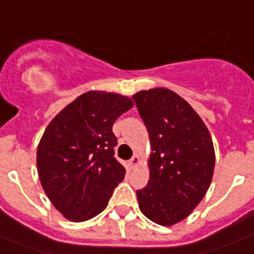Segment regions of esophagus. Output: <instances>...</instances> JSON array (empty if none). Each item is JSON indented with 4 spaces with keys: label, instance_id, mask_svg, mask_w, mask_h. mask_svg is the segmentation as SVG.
<instances>
[{
    "label": "esophagus",
    "instance_id": "34e87169",
    "mask_svg": "<svg viewBox=\"0 0 254 254\" xmlns=\"http://www.w3.org/2000/svg\"><path fill=\"white\" fill-rule=\"evenodd\" d=\"M140 163V160H139V157L137 156H133L131 158V160L128 161V166H129V169H133V167H136L137 166V165H139Z\"/></svg>",
    "mask_w": 254,
    "mask_h": 254
}]
</instances>
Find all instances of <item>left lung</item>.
Masks as SVG:
<instances>
[{"instance_id": "obj_1", "label": "left lung", "mask_w": 254, "mask_h": 254, "mask_svg": "<svg viewBox=\"0 0 254 254\" xmlns=\"http://www.w3.org/2000/svg\"><path fill=\"white\" fill-rule=\"evenodd\" d=\"M149 133V182L136 190L139 207L157 225L183 221L206 194L214 173L210 132L192 106L166 88L132 96Z\"/></svg>"}]
</instances>
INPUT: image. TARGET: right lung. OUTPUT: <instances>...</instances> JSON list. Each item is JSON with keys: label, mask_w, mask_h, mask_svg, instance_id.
Listing matches in <instances>:
<instances>
[{"label": "right lung", "mask_w": 254, "mask_h": 254, "mask_svg": "<svg viewBox=\"0 0 254 254\" xmlns=\"http://www.w3.org/2000/svg\"><path fill=\"white\" fill-rule=\"evenodd\" d=\"M133 106L118 93L89 91L49 123L37 146V173L57 210L72 222L100 214L125 178L113 125Z\"/></svg>", "instance_id": "add662e5"}]
</instances>
